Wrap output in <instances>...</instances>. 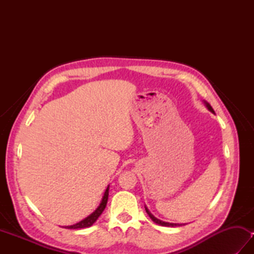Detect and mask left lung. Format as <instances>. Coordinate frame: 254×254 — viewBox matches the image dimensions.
I'll list each match as a JSON object with an SVG mask.
<instances>
[{
	"mask_svg": "<svg viewBox=\"0 0 254 254\" xmlns=\"http://www.w3.org/2000/svg\"><path fill=\"white\" fill-rule=\"evenodd\" d=\"M204 104H205V106H206V108L207 109L210 111V112H213L214 113V110H213V108L210 107V105L208 104L207 101H205L204 100ZM145 210H146V213L148 214V216L150 217V219L153 220L154 223H156L157 225H160V226H166V227H178V226H183V225H186V224H175V223H168V222H164V220H160V219H158V218H156L154 215L149 212L148 210V208L146 207V205H145Z\"/></svg>",
	"mask_w": 254,
	"mask_h": 254,
	"instance_id": "8db88e82",
	"label": "left lung"
}]
</instances>
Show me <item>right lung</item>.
Wrapping results in <instances>:
<instances>
[{
    "mask_svg": "<svg viewBox=\"0 0 254 254\" xmlns=\"http://www.w3.org/2000/svg\"><path fill=\"white\" fill-rule=\"evenodd\" d=\"M108 196H109V186L107 187L106 191L104 193V196H102L101 202L98 205V207H97L93 213L76 224L71 225V226H63V227L67 228V229H80V228H87V227H90V226H93L96 223V220L99 218L102 212H104V209L106 208L107 202H108Z\"/></svg>",
    "mask_w": 254,
    "mask_h": 254,
    "instance_id": "add662e5",
    "label": "right lung"
}]
</instances>
